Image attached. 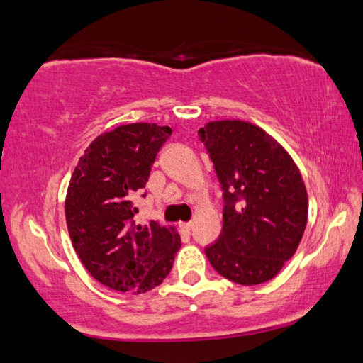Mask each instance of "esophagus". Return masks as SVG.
<instances>
[{
    "instance_id": "obj_1",
    "label": "esophagus",
    "mask_w": 363,
    "mask_h": 363,
    "mask_svg": "<svg viewBox=\"0 0 363 363\" xmlns=\"http://www.w3.org/2000/svg\"><path fill=\"white\" fill-rule=\"evenodd\" d=\"M181 228H182V230L184 232H186V233H189V232H191V228H192V222H186V223H181V225H179Z\"/></svg>"
}]
</instances>
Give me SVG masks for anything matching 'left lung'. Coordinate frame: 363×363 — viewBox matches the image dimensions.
<instances>
[{
    "mask_svg": "<svg viewBox=\"0 0 363 363\" xmlns=\"http://www.w3.org/2000/svg\"><path fill=\"white\" fill-rule=\"evenodd\" d=\"M199 136L225 201L220 237L206 248L208 262L233 283H267L303 238L309 208L303 176L288 151L250 121H211Z\"/></svg>",
    "mask_w": 363,
    "mask_h": 363,
    "instance_id": "8db88e82",
    "label": "left lung"
}]
</instances>
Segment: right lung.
I'll list each match as a JSON object with an SVG mask.
<instances>
[{
  "label": "right lung",
  "mask_w": 363,
  "mask_h": 363,
  "mask_svg": "<svg viewBox=\"0 0 363 363\" xmlns=\"http://www.w3.org/2000/svg\"><path fill=\"white\" fill-rule=\"evenodd\" d=\"M169 126L130 123L101 133L70 179L65 220L74 250L91 277L120 293L141 294L169 274L181 237L156 222L136 225L133 203L145 189ZM145 197V194H143Z\"/></svg>",
  "instance_id": "obj_1"
}]
</instances>
